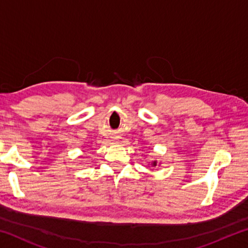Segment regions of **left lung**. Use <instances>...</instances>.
I'll return each mask as SVG.
<instances>
[{"instance_id":"1","label":"left lung","mask_w":248,"mask_h":248,"mask_svg":"<svg viewBox=\"0 0 248 248\" xmlns=\"http://www.w3.org/2000/svg\"><path fill=\"white\" fill-rule=\"evenodd\" d=\"M159 164H161V163H158V165H159ZM151 166H152V167L157 166V161H155V159H154V161L151 162Z\"/></svg>"}]
</instances>
